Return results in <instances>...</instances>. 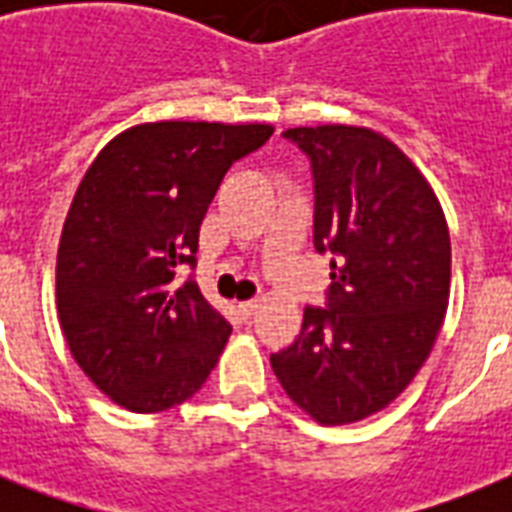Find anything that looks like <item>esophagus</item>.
Masks as SVG:
<instances>
[{"label":"esophagus","mask_w":512,"mask_h":512,"mask_svg":"<svg viewBox=\"0 0 512 512\" xmlns=\"http://www.w3.org/2000/svg\"><path fill=\"white\" fill-rule=\"evenodd\" d=\"M257 308H260V303H257V300H247V303L239 305V313L244 316V319H252V316L257 313Z\"/></svg>","instance_id":"obj_1"}]
</instances>
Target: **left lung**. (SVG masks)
Listing matches in <instances>:
<instances>
[{
    "label": "left lung",
    "instance_id": "1",
    "mask_svg": "<svg viewBox=\"0 0 512 512\" xmlns=\"http://www.w3.org/2000/svg\"><path fill=\"white\" fill-rule=\"evenodd\" d=\"M281 135L311 162L313 247L332 255V284L327 308H305L271 366L316 422H358L430 356L449 303V228L428 180L380 132L324 124Z\"/></svg>",
    "mask_w": 512,
    "mask_h": 512
}]
</instances>
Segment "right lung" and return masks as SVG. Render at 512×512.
I'll use <instances>...</instances> for the list:
<instances>
[{"mask_svg":"<svg viewBox=\"0 0 512 512\" xmlns=\"http://www.w3.org/2000/svg\"><path fill=\"white\" fill-rule=\"evenodd\" d=\"M271 135V124H138L76 188L58 247L60 327L76 364L124 409H172L215 369L231 324L193 276H177L196 268L225 172Z\"/></svg>","mask_w":512,"mask_h":512,"instance_id":"1","label":"right lung"}]
</instances>
